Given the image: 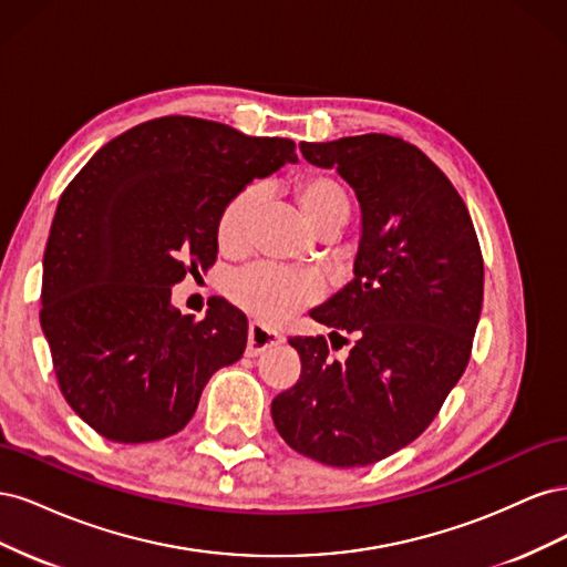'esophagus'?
<instances>
[{"instance_id": "obj_1", "label": "esophagus", "mask_w": 567, "mask_h": 567, "mask_svg": "<svg viewBox=\"0 0 567 567\" xmlns=\"http://www.w3.org/2000/svg\"><path fill=\"white\" fill-rule=\"evenodd\" d=\"M279 342H284V336L265 329V326H260V323H250V326H248V346H246V354H248V357H255V354L265 352V350L271 348V346H279Z\"/></svg>"}]
</instances>
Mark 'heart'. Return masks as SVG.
<instances>
[{
    "instance_id": "heart-1",
    "label": "heart",
    "mask_w": 567,
    "mask_h": 567,
    "mask_svg": "<svg viewBox=\"0 0 567 567\" xmlns=\"http://www.w3.org/2000/svg\"><path fill=\"white\" fill-rule=\"evenodd\" d=\"M296 198L312 227L333 215L348 217L350 210L342 186L317 173L298 179ZM257 205H260V192L248 186L221 208L217 217V246L221 252L241 255L248 250ZM227 296L252 319L265 326H279L319 298V284L284 267L255 265L234 274L227 281Z\"/></svg>"
}]
</instances>
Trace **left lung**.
<instances>
[{
  "label": "left lung",
  "mask_w": 567,
  "mask_h": 567,
  "mask_svg": "<svg viewBox=\"0 0 567 567\" xmlns=\"http://www.w3.org/2000/svg\"><path fill=\"white\" fill-rule=\"evenodd\" d=\"M336 167L362 208L354 279L312 310L323 338L296 336L302 371L271 402L288 447L336 468L381 461L437 416L471 359L485 267L466 203L442 169L400 136L302 142ZM340 360L331 349L349 344Z\"/></svg>",
  "instance_id": "obj_1"
}]
</instances>
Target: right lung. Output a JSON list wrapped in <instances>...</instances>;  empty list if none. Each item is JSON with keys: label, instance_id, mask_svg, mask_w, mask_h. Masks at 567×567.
Returning a JSON list of instances; mask_svg holds the SVG:
<instances>
[{"label": "right lung", "instance_id": "add662e5", "mask_svg": "<svg viewBox=\"0 0 567 567\" xmlns=\"http://www.w3.org/2000/svg\"><path fill=\"white\" fill-rule=\"evenodd\" d=\"M296 144L213 120H148L101 146L65 186L42 267L40 323L65 402L113 442L192 421L210 375L241 359L248 319L221 298L200 321L173 286L217 260V217Z\"/></svg>", "mask_w": 567, "mask_h": 567}]
</instances>
